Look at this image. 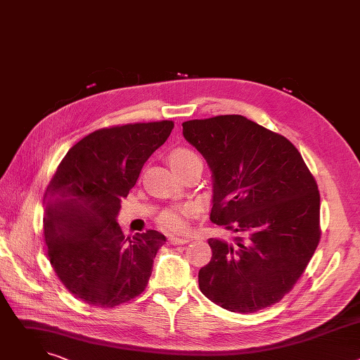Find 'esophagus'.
Wrapping results in <instances>:
<instances>
[{
  "mask_svg": "<svg viewBox=\"0 0 360 360\" xmlns=\"http://www.w3.org/2000/svg\"><path fill=\"white\" fill-rule=\"evenodd\" d=\"M191 240L189 236H169L168 242L171 245H182V243H188Z\"/></svg>",
  "mask_w": 360,
  "mask_h": 360,
  "instance_id": "1",
  "label": "esophagus"
}]
</instances>
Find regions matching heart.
Instances as JSON below:
<instances>
[{"label": "heart", "instance_id": "1", "mask_svg": "<svg viewBox=\"0 0 360 360\" xmlns=\"http://www.w3.org/2000/svg\"><path fill=\"white\" fill-rule=\"evenodd\" d=\"M169 165L172 169L179 174L182 169H185L188 165H191L195 161H200V157L196 152L188 149V148H176L168 155ZM189 208H171L161 214L160 224L162 228L168 231H182L186 225L185 217L188 214Z\"/></svg>", "mask_w": 360, "mask_h": 360}]
</instances>
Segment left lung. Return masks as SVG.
Returning <instances> with one entry per match:
<instances>
[{
  "label": "left lung",
  "mask_w": 360,
  "mask_h": 360,
  "mask_svg": "<svg viewBox=\"0 0 360 360\" xmlns=\"http://www.w3.org/2000/svg\"><path fill=\"white\" fill-rule=\"evenodd\" d=\"M212 172L211 221L243 238H211L200 292L224 309L253 314L279 302L319 243L321 196L295 145L242 115L182 124Z\"/></svg>",
  "instance_id": "8db88e82"
}]
</instances>
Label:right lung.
<instances>
[{
	"label": "right lung",
	"mask_w": 360,
	"mask_h": 360,
	"mask_svg": "<svg viewBox=\"0 0 360 360\" xmlns=\"http://www.w3.org/2000/svg\"><path fill=\"white\" fill-rule=\"evenodd\" d=\"M172 121L98 129L64 157L44 195L48 258L65 288L92 306L114 307L143 292L167 238L124 236L117 217L143 164Z\"/></svg>",
	"instance_id": "add662e5"
}]
</instances>
